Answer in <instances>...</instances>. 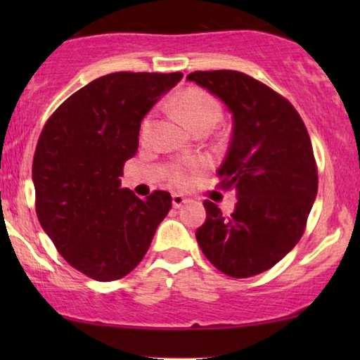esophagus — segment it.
Wrapping results in <instances>:
<instances>
[{
    "instance_id": "esophagus-1",
    "label": "esophagus",
    "mask_w": 360,
    "mask_h": 360,
    "mask_svg": "<svg viewBox=\"0 0 360 360\" xmlns=\"http://www.w3.org/2000/svg\"><path fill=\"white\" fill-rule=\"evenodd\" d=\"M186 200L184 195H179V193H174L172 195V205H174V208H181L186 203Z\"/></svg>"
}]
</instances>
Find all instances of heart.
<instances>
[{
    "label": "heart",
    "mask_w": 360,
    "mask_h": 360,
    "mask_svg": "<svg viewBox=\"0 0 360 360\" xmlns=\"http://www.w3.org/2000/svg\"><path fill=\"white\" fill-rule=\"evenodd\" d=\"M174 108L176 112L184 117L186 126L191 131L201 126H211L213 127L221 117V106L210 93L203 90H196V88H190L176 96L174 101ZM152 117L147 116L144 122H142V136H147L150 131ZM172 179H174L179 185H185L190 181V174L185 169H175L172 172Z\"/></svg>",
    "instance_id": "obj_1"
}]
</instances>
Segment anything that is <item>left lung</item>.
<instances>
[{
	"label": "left lung",
	"instance_id": "1",
	"mask_svg": "<svg viewBox=\"0 0 360 360\" xmlns=\"http://www.w3.org/2000/svg\"><path fill=\"white\" fill-rule=\"evenodd\" d=\"M186 80L231 112L233 136L218 179L238 198L229 216L205 201L206 221L196 240L223 274L252 277L274 267L303 236L318 193L311 141L297 110L245 73L193 72Z\"/></svg>",
	"mask_w": 360,
	"mask_h": 360
}]
</instances>
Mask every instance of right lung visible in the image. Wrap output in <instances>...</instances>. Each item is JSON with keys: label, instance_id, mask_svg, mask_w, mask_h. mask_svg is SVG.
Returning a JSON list of instances; mask_svg holds the SVG:
<instances>
[{"label": "right lung", "instance_id": "add662e5", "mask_svg": "<svg viewBox=\"0 0 360 360\" xmlns=\"http://www.w3.org/2000/svg\"><path fill=\"white\" fill-rule=\"evenodd\" d=\"M181 73L117 72L62 103L46 122L32 162L36 213L72 267L98 282L124 277L141 262L172 208L169 191L146 200L121 188L152 106Z\"/></svg>", "mask_w": 360, "mask_h": 360}]
</instances>
